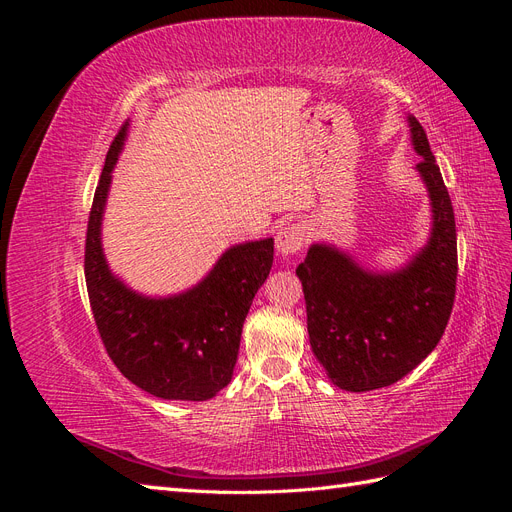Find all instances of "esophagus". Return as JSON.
<instances>
[{
    "label": "esophagus",
    "mask_w": 512,
    "mask_h": 512,
    "mask_svg": "<svg viewBox=\"0 0 512 512\" xmlns=\"http://www.w3.org/2000/svg\"><path fill=\"white\" fill-rule=\"evenodd\" d=\"M307 237H309V232L303 222H290L277 230V237H275L277 252H280L282 256L297 254V252H301V247L305 245Z\"/></svg>",
    "instance_id": "obj_1"
}]
</instances>
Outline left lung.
<instances>
[{
	"instance_id": "left-lung-1",
	"label": "left lung",
	"mask_w": 512,
	"mask_h": 512,
	"mask_svg": "<svg viewBox=\"0 0 512 512\" xmlns=\"http://www.w3.org/2000/svg\"><path fill=\"white\" fill-rule=\"evenodd\" d=\"M433 213L431 237L404 269L374 273L316 243L297 267L309 344L339 389L363 393L391 386L438 346L455 303L457 230L451 196L427 134L408 117Z\"/></svg>"
}]
</instances>
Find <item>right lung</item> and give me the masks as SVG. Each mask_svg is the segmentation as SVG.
Wrapping results in <instances>:
<instances>
[{"label":"right lung","mask_w":512,"mask_h":512,"mask_svg":"<svg viewBox=\"0 0 512 512\" xmlns=\"http://www.w3.org/2000/svg\"><path fill=\"white\" fill-rule=\"evenodd\" d=\"M128 134L117 132L94 194L85 239V282L102 344L138 389L160 399L205 401L222 391L237 363L241 329L273 265V239L230 247L188 292L149 299L106 265L100 241L111 173Z\"/></svg>","instance_id":"1"}]
</instances>
